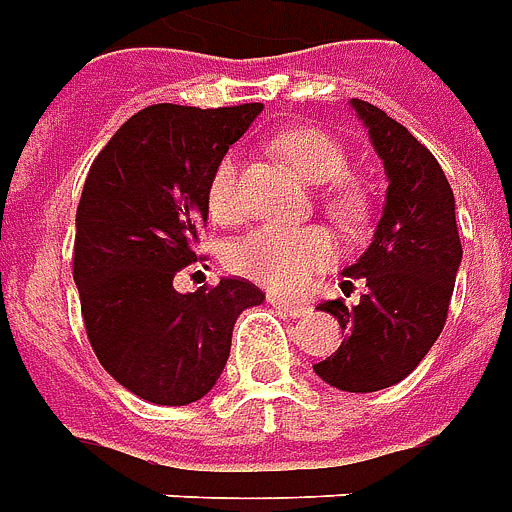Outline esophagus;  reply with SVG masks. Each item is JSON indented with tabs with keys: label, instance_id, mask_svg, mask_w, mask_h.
Instances as JSON below:
<instances>
[{
	"label": "esophagus",
	"instance_id": "34e87169",
	"mask_svg": "<svg viewBox=\"0 0 512 512\" xmlns=\"http://www.w3.org/2000/svg\"><path fill=\"white\" fill-rule=\"evenodd\" d=\"M270 305H272V308H278L283 316H294V319H297V316H305V313L311 311V305H308V302L283 300V297H275V294L270 297Z\"/></svg>",
	"mask_w": 512,
	"mask_h": 512
}]
</instances>
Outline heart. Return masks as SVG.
<instances>
[{
    "label": "heart",
    "instance_id": "obj_1",
    "mask_svg": "<svg viewBox=\"0 0 512 512\" xmlns=\"http://www.w3.org/2000/svg\"><path fill=\"white\" fill-rule=\"evenodd\" d=\"M275 149L313 185L324 188V210L341 223H360L368 215V193L349 174V158L341 141L319 128L286 130ZM240 158L226 155L212 169L207 185L210 215L218 223H237L242 218ZM338 259L333 234L322 226L286 229L259 226L229 248V267L272 292H300L316 272L327 270Z\"/></svg>",
    "mask_w": 512,
    "mask_h": 512
}]
</instances>
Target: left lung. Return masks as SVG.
I'll return each instance as SVG.
<instances>
[{
	"label": "left lung",
	"instance_id": "8db88e82",
	"mask_svg": "<svg viewBox=\"0 0 512 512\" xmlns=\"http://www.w3.org/2000/svg\"><path fill=\"white\" fill-rule=\"evenodd\" d=\"M387 171V201L374 242L343 275V292L363 283L357 305L343 297L319 311L346 333L338 352L313 365L346 393H376L412 374L442 333L461 264L455 199L439 160L382 108L352 100Z\"/></svg>",
	"mask_w": 512,
	"mask_h": 512
}]
</instances>
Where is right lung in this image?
<instances>
[{"label": "right lung", "mask_w": 512, "mask_h": 512, "mask_svg": "<svg viewBox=\"0 0 512 512\" xmlns=\"http://www.w3.org/2000/svg\"><path fill=\"white\" fill-rule=\"evenodd\" d=\"M259 114L261 103L141 108L87 174L73 245L81 316L100 365L149 404L210 393L237 316L264 300L245 278L174 289L177 272L201 261L193 245L210 212L212 169Z\"/></svg>", "instance_id": "add662e5"}]
</instances>
